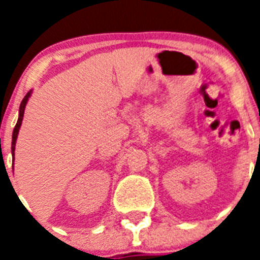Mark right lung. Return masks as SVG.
Listing matches in <instances>:
<instances>
[{"label":"right lung","instance_id":"right-lung-1","mask_svg":"<svg viewBox=\"0 0 260 260\" xmlns=\"http://www.w3.org/2000/svg\"><path fill=\"white\" fill-rule=\"evenodd\" d=\"M32 93V89L27 92V95L24 96V99L22 100L20 103V107H19V117H18V122L14 127V132H13V141H11V153H13V161H14V151H15V142H17V138H18V133H19V128L20 125H22V119H23V114H24V109H26V105L27 102H28L29 96Z\"/></svg>","mask_w":260,"mask_h":260}]
</instances>
